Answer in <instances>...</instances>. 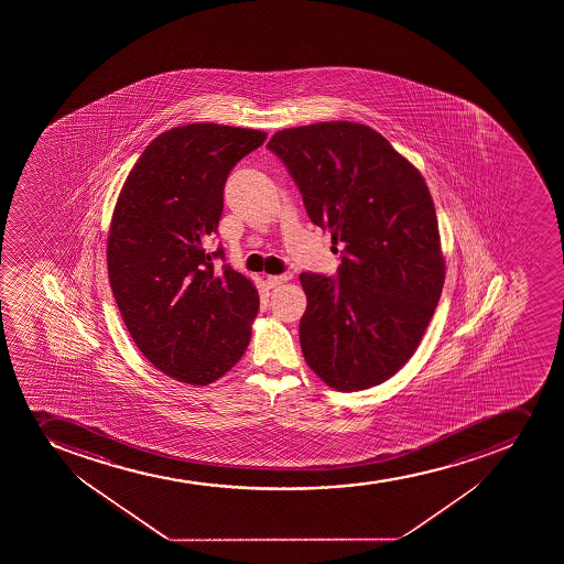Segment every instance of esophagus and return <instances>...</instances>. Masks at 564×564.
<instances>
[{"mask_svg": "<svg viewBox=\"0 0 564 564\" xmlns=\"http://www.w3.org/2000/svg\"><path fill=\"white\" fill-rule=\"evenodd\" d=\"M289 279H291V275H286V273H281V275H267V285L273 289V286L283 285Z\"/></svg>", "mask_w": 564, "mask_h": 564, "instance_id": "34e87169", "label": "esophagus"}]
</instances>
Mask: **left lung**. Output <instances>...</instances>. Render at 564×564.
<instances>
[{"mask_svg": "<svg viewBox=\"0 0 564 564\" xmlns=\"http://www.w3.org/2000/svg\"><path fill=\"white\" fill-rule=\"evenodd\" d=\"M268 149L302 191L308 218L341 253L336 278L300 275L308 368L338 391L382 384L412 358L445 283L434 202L384 135L349 121L279 130Z\"/></svg>", "mask_w": 564, "mask_h": 564, "instance_id": "8db88e82", "label": "left lung"}]
</instances>
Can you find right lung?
I'll return each instance as SVG.
<instances>
[{"label":"right lung","mask_w":564,"mask_h":564,"mask_svg":"<svg viewBox=\"0 0 564 564\" xmlns=\"http://www.w3.org/2000/svg\"><path fill=\"white\" fill-rule=\"evenodd\" d=\"M267 140L226 124L176 127L151 141L124 180L108 231V278L147 360L185 384L228 373L250 344L259 294L207 251L231 169Z\"/></svg>","instance_id":"1"}]
</instances>
